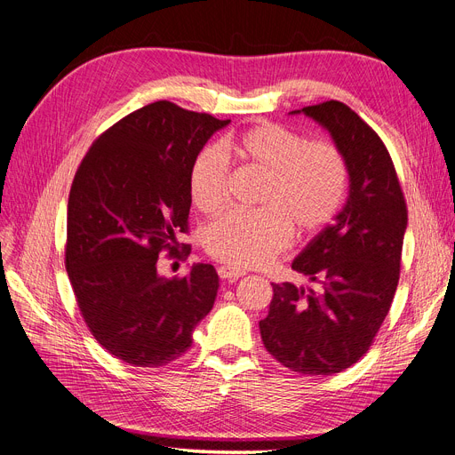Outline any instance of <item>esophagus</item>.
I'll list each match as a JSON object with an SVG mask.
<instances>
[{"label":"esophagus","instance_id":"1","mask_svg":"<svg viewBox=\"0 0 455 455\" xmlns=\"http://www.w3.org/2000/svg\"><path fill=\"white\" fill-rule=\"evenodd\" d=\"M218 275H220L223 280H237V278H242L245 273L240 271V269L228 267V266H221V267L218 269Z\"/></svg>","mask_w":455,"mask_h":455}]
</instances>
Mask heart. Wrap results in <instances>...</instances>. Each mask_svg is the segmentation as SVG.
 Instances as JSON below:
<instances>
[{
  "label": "heart",
  "instance_id": "heart-1",
  "mask_svg": "<svg viewBox=\"0 0 455 455\" xmlns=\"http://www.w3.org/2000/svg\"><path fill=\"white\" fill-rule=\"evenodd\" d=\"M234 151L266 177L259 212H228L203 232L206 252L232 267L266 266L297 237L321 234L343 208L348 165L336 143L307 141L278 124H259L227 140ZM220 146H206L191 165L194 204L213 213L227 201L228 160Z\"/></svg>",
  "mask_w": 455,
  "mask_h": 455
}]
</instances>
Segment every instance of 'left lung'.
Returning a JSON list of instances; mask_svg holds the SVG:
<instances>
[{
    "label": "left lung",
    "instance_id": "1",
    "mask_svg": "<svg viewBox=\"0 0 455 455\" xmlns=\"http://www.w3.org/2000/svg\"><path fill=\"white\" fill-rule=\"evenodd\" d=\"M291 114L330 132L348 165V197L291 264L317 288L273 283L259 333L283 367L328 376L360 360L389 314L408 208L384 141L352 108L331 100Z\"/></svg>",
    "mask_w": 455,
    "mask_h": 455
}]
</instances>
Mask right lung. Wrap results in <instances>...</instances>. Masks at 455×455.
<instances>
[{"instance_id":"obj_1","label":"right lung","mask_w":455,"mask_h":455,"mask_svg":"<svg viewBox=\"0 0 455 455\" xmlns=\"http://www.w3.org/2000/svg\"><path fill=\"white\" fill-rule=\"evenodd\" d=\"M228 124L170 101L141 107L93 141L71 184V288L95 341L129 365L175 362L218 297L213 266L196 264L184 278L167 280L156 264L162 251L179 254L191 165Z\"/></svg>"}]
</instances>
